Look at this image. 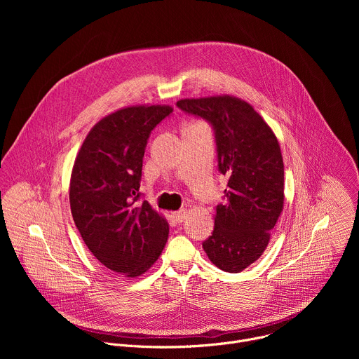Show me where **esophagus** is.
I'll return each mask as SVG.
<instances>
[{
  "mask_svg": "<svg viewBox=\"0 0 359 359\" xmlns=\"http://www.w3.org/2000/svg\"><path fill=\"white\" fill-rule=\"evenodd\" d=\"M186 216H187V212H186V210H179V212H175V213H173V219L176 220V223L184 222Z\"/></svg>",
  "mask_w": 359,
  "mask_h": 359,
  "instance_id": "34e87169",
  "label": "esophagus"
}]
</instances>
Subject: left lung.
Here are the masks:
<instances>
[{"instance_id": "left-lung-1", "label": "left lung", "mask_w": 359, "mask_h": 359, "mask_svg": "<svg viewBox=\"0 0 359 359\" xmlns=\"http://www.w3.org/2000/svg\"><path fill=\"white\" fill-rule=\"evenodd\" d=\"M177 108L206 121L219 172L227 176L216 206L215 230L203 243L220 270L240 273L260 259L284 204V165L278 140L247 102L233 96L182 99Z\"/></svg>"}]
</instances>
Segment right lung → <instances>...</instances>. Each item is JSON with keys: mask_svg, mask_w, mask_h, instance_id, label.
Masks as SVG:
<instances>
[{"mask_svg": "<svg viewBox=\"0 0 359 359\" xmlns=\"http://www.w3.org/2000/svg\"><path fill=\"white\" fill-rule=\"evenodd\" d=\"M170 107H132L99 121L76 156L71 212L90 252L115 274L137 277L161 255L168 222L139 193L144 149Z\"/></svg>", "mask_w": 359, "mask_h": 359, "instance_id": "obj_1", "label": "right lung"}]
</instances>
